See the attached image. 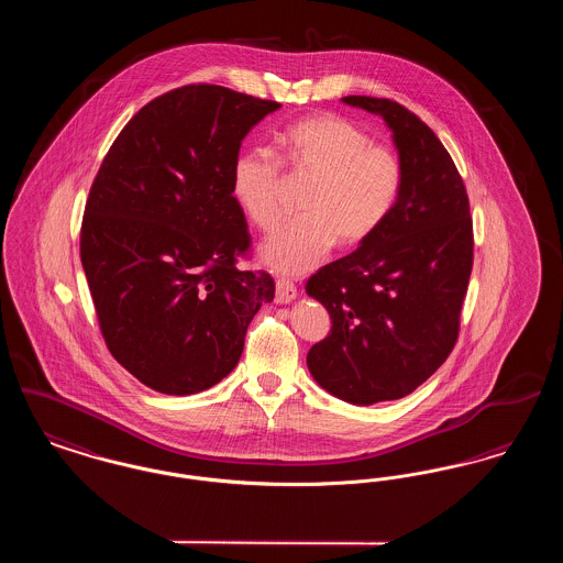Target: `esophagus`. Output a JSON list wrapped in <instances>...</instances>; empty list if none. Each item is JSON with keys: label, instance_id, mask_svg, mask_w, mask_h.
<instances>
[{"label": "esophagus", "instance_id": "obj_1", "mask_svg": "<svg viewBox=\"0 0 563 563\" xmlns=\"http://www.w3.org/2000/svg\"><path fill=\"white\" fill-rule=\"evenodd\" d=\"M297 297V289L294 283L287 278L276 280V303H291Z\"/></svg>", "mask_w": 563, "mask_h": 563}]
</instances>
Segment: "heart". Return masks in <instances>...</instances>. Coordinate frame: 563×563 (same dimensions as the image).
Listing matches in <instances>:
<instances>
[{
	"mask_svg": "<svg viewBox=\"0 0 563 563\" xmlns=\"http://www.w3.org/2000/svg\"><path fill=\"white\" fill-rule=\"evenodd\" d=\"M367 131L335 113H312L276 134L283 162L295 175L312 177L301 219L278 228L260 246L269 268L297 276L319 266L335 242L361 246L395 214L405 189L397 150L372 143ZM280 162L268 147L241 150L230 168V189L242 214L260 230L280 217Z\"/></svg>",
	"mask_w": 563,
	"mask_h": 563,
	"instance_id": "heart-1",
	"label": "heart"
}]
</instances>
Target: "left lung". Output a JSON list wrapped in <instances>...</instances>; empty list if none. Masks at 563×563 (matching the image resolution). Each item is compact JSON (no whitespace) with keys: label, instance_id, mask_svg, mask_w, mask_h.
Here are the masks:
<instances>
[{"label":"left lung","instance_id":"1","mask_svg":"<svg viewBox=\"0 0 563 563\" xmlns=\"http://www.w3.org/2000/svg\"><path fill=\"white\" fill-rule=\"evenodd\" d=\"M342 101L393 131L405 189L372 241L306 283L331 317V333L306 363L333 397L374 405L413 393L454 350L473 269V219L452 156L416 113L390 99Z\"/></svg>","mask_w":563,"mask_h":563}]
</instances>
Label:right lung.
Wrapping results in <instances>:
<instances>
[{"instance_id": "add662e5", "label": "right lung", "mask_w": 563, "mask_h": 563, "mask_svg": "<svg viewBox=\"0 0 563 563\" xmlns=\"http://www.w3.org/2000/svg\"><path fill=\"white\" fill-rule=\"evenodd\" d=\"M278 108L213 84L175 88L134 113L95 177L81 266L109 352L152 390L186 397L221 382L274 299L269 274L236 268L251 236L230 168Z\"/></svg>"}]
</instances>
